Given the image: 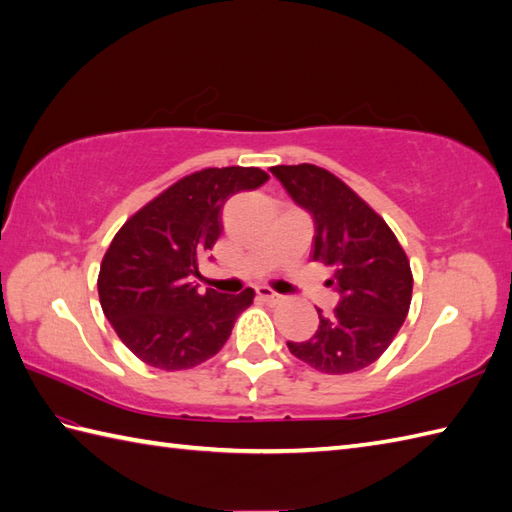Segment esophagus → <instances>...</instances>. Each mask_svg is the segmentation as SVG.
Segmentation results:
<instances>
[{
    "label": "esophagus",
    "mask_w": 512,
    "mask_h": 512,
    "mask_svg": "<svg viewBox=\"0 0 512 512\" xmlns=\"http://www.w3.org/2000/svg\"><path fill=\"white\" fill-rule=\"evenodd\" d=\"M257 295L262 297L264 301H268V303H281V301H286L284 295H279V292L270 290L268 286H257Z\"/></svg>",
    "instance_id": "obj_1"
}]
</instances>
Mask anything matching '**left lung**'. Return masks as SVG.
<instances>
[{"mask_svg":"<svg viewBox=\"0 0 512 512\" xmlns=\"http://www.w3.org/2000/svg\"><path fill=\"white\" fill-rule=\"evenodd\" d=\"M314 220V262L332 266L339 292L330 317L319 312L312 339L288 343L299 361L325 374H352L372 365L405 323L413 277L405 250L387 222L334 173L317 165L270 169Z\"/></svg>","mask_w":512,"mask_h":512,"instance_id":"obj_1","label":"left lung"}]
</instances>
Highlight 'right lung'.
<instances>
[{"label": "right lung", "mask_w": 512, "mask_h": 512, "mask_svg": "<svg viewBox=\"0 0 512 512\" xmlns=\"http://www.w3.org/2000/svg\"><path fill=\"white\" fill-rule=\"evenodd\" d=\"M268 180L257 167L184 176L123 224L103 257L99 299L118 339L140 361L176 372L209 361L231 336L255 290L222 295L191 284L222 233V206Z\"/></svg>", "instance_id": "1"}]
</instances>
